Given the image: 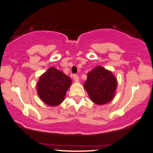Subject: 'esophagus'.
<instances>
[{"label": "esophagus", "instance_id": "obj_1", "mask_svg": "<svg viewBox=\"0 0 153 153\" xmlns=\"http://www.w3.org/2000/svg\"><path fill=\"white\" fill-rule=\"evenodd\" d=\"M73 79H74V80L75 82H78L79 81V77H78V75L74 74L73 75Z\"/></svg>", "mask_w": 153, "mask_h": 153}]
</instances>
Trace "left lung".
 I'll return each mask as SVG.
<instances>
[{"instance_id":"obj_1","label":"left lung","mask_w":153,"mask_h":153,"mask_svg":"<svg viewBox=\"0 0 153 153\" xmlns=\"http://www.w3.org/2000/svg\"><path fill=\"white\" fill-rule=\"evenodd\" d=\"M117 84V79L111 72L97 66L88 73L84 88L93 102L102 105L114 97Z\"/></svg>"}]
</instances>
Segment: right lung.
I'll return each instance as SVG.
<instances>
[{
  "label": "right lung",
  "instance_id": "obj_1",
  "mask_svg": "<svg viewBox=\"0 0 153 153\" xmlns=\"http://www.w3.org/2000/svg\"><path fill=\"white\" fill-rule=\"evenodd\" d=\"M71 79L54 67L49 68L39 79L37 93L43 102L49 106H57L64 101Z\"/></svg>",
  "mask_w": 153,
  "mask_h": 153
}]
</instances>
